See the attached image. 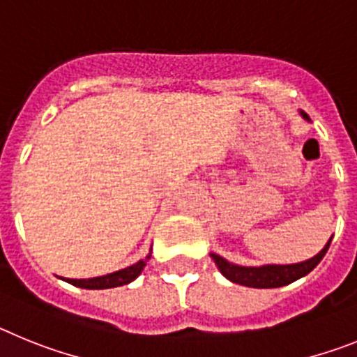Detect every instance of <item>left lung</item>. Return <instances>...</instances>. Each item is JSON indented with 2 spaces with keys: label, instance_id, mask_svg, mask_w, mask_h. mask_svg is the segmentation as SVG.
<instances>
[{
  "label": "left lung",
  "instance_id": "1",
  "mask_svg": "<svg viewBox=\"0 0 357 357\" xmlns=\"http://www.w3.org/2000/svg\"><path fill=\"white\" fill-rule=\"evenodd\" d=\"M302 118L307 119L309 116L301 110ZM333 238L327 241V245L318 252L314 257L302 263L295 264H266V266H239V264H232L227 259H223L222 255L211 252V257L220 268V272L236 284L248 286V288H280V286L291 284L296 279L307 275L311 270L317 268V264L324 259L326 252L329 250V245Z\"/></svg>",
  "mask_w": 357,
  "mask_h": 357
}]
</instances>
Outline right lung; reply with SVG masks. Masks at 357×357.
I'll use <instances>...</instances> for the list:
<instances>
[{
  "instance_id": "add662e5",
  "label": "right lung",
  "mask_w": 357,
  "mask_h": 357,
  "mask_svg": "<svg viewBox=\"0 0 357 357\" xmlns=\"http://www.w3.org/2000/svg\"><path fill=\"white\" fill-rule=\"evenodd\" d=\"M150 257H151V250L144 259L137 261V263L132 264V266L118 270V272L114 273H107V275H102V277H93V279H64V280L66 282H69V284L78 286V288H84V289L118 288V286L128 284V282H132L134 279H137V277L141 275V272H143V268L146 266Z\"/></svg>"
}]
</instances>
